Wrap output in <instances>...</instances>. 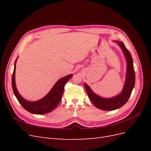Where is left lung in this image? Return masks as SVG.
<instances>
[{"mask_svg": "<svg viewBox=\"0 0 151 151\" xmlns=\"http://www.w3.org/2000/svg\"><path fill=\"white\" fill-rule=\"evenodd\" d=\"M122 50L127 62V72L124 86L122 92L112 98H103L94 93L90 87L84 83V87L91 102L98 109L104 111H112L123 106L129 100L135 83V74L133 64V60L130 53L125 45L120 41H115Z\"/></svg>", "mask_w": 151, "mask_h": 151, "instance_id": "left-lung-1", "label": "left lung"}]
</instances>
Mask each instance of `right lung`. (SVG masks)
<instances>
[{
  "instance_id": "obj_1",
  "label": "right lung",
  "mask_w": 151,
  "mask_h": 151,
  "mask_svg": "<svg viewBox=\"0 0 151 151\" xmlns=\"http://www.w3.org/2000/svg\"><path fill=\"white\" fill-rule=\"evenodd\" d=\"M17 58L14 63V68L13 74L12 76V87L14 94L18 101L26 111L31 113L35 114V115H43V114H46L52 111L60 103L63 93V89H64V86L67 82L71 78L73 75H67L59 79L54 84L50 92L43 98L38 100V101H29L21 96L19 93H18L16 88L15 72Z\"/></svg>"
}]
</instances>
